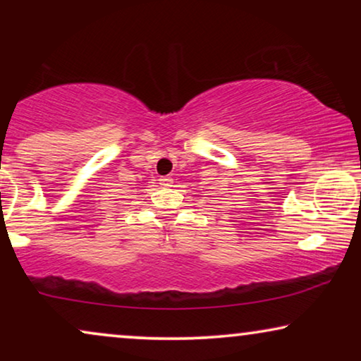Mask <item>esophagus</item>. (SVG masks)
I'll list each match as a JSON object with an SVG mask.
<instances>
[{"label": "esophagus", "mask_w": 361, "mask_h": 361, "mask_svg": "<svg viewBox=\"0 0 361 361\" xmlns=\"http://www.w3.org/2000/svg\"><path fill=\"white\" fill-rule=\"evenodd\" d=\"M159 184L162 185V187H171L172 184H174V179H172V177H161L159 179Z\"/></svg>", "instance_id": "esophagus-1"}]
</instances>
